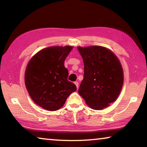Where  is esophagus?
Returning <instances> with one entry per match:
<instances>
[{
	"mask_svg": "<svg viewBox=\"0 0 147 147\" xmlns=\"http://www.w3.org/2000/svg\"><path fill=\"white\" fill-rule=\"evenodd\" d=\"M74 84L76 85V88H78V85H79V83L78 82H74Z\"/></svg>",
	"mask_w": 147,
	"mask_h": 147,
	"instance_id": "34e87169",
	"label": "esophagus"
}]
</instances>
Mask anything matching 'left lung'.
<instances>
[{"instance_id":"left-lung-1","label":"left lung","mask_w":147,"mask_h":147,"mask_svg":"<svg viewBox=\"0 0 147 147\" xmlns=\"http://www.w3.org/2000/svg\"><path fill=\"white\" fill-rule=\"evenodd\" d=\"M84 61V79L78 94L94 110H102L118 98L124 83V72L118 58L100 46H78Z\"/></svg>"}]
</instances>
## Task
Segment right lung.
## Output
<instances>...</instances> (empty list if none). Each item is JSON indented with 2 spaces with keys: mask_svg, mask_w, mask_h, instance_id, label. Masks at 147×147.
Wrapping results in <instances>:
<instances>
[{
  "mask_svg": "<svg viewBox=\"0 0 147 147\" xmlns=\"http://www.w3.org/2000/svg\"><path fill=\"white\" fill-rule=\"evenodd\" d=\"M73 46H52L33 55L27 65L25 84L30 97L42 108L55 111L63 106L69 95L75 92L74 84L67 80L64 61Z\"/></svg>",
  "mask_w": 147,
  "mask_h": 147,
  "instance_id": "obj_1",
  "label": "right lung"
}]
</instances>
